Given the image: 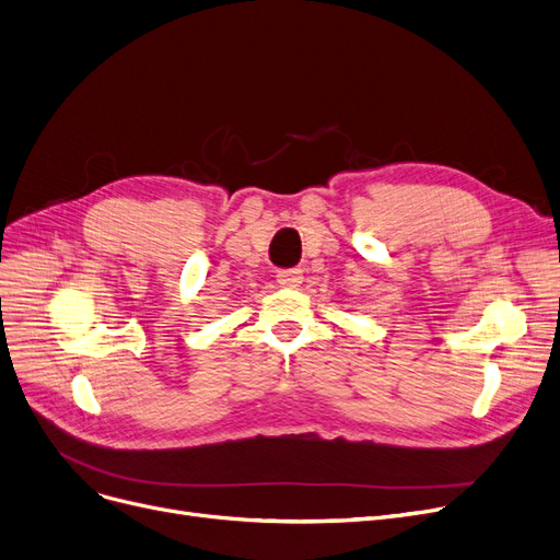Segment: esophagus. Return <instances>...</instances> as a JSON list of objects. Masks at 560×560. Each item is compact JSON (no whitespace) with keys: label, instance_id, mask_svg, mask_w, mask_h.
Segmentation results:
<instances>
[{"label":"esophagus","instance_id":"esophagus-1","mask_svg":"<svg viewBox=\"0 0 560 560\" xmlns=\"http://www.w3.org/2000/svg\"><path fill=\"white\" fill-rule=\"evenodd\" d=\"M302 270L298 267H288V270H279L277 272V281L281 288H298L302 283Z\"/></svg>","mask_w":560,"mask_h":560}]
</instances>
